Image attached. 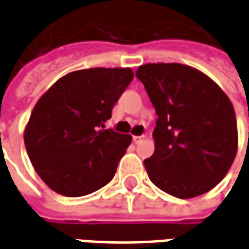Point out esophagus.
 Segmentation results:
<instances>
[{"instance_id": "obj_1", "label": "esophagus", "mask_w": 249, "mask_h": 249, "mask_svg": "<svg viewBox=\"0 0 249 249\" xmlns=\"http://www.w3.org/2000/svg\"><path fill=\"white\" fill-rule=\"evenodd\" d=\"M144 140H145V136H133V142L135 144H140Z\"/></svg>"}]
</instances>
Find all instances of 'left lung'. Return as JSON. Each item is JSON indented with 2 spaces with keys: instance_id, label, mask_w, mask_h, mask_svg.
Returning <instances> with one entry per match:
<instances>
[{
  "instance_id": "obj_1",
  "label": "left lung",
  "mask_w": 249,
  "mask_h": 249,
  "mask_svg": "<svg viewBox=\"0 0 249 249\" xmlns=\"http://www.w3.org/2000/svg\"><path fill=\"white\" fill-rule=\"evenodd\" d=\"M157 121L155 152L144 160L157 188L178 198L208 192L225 178L237 152L233 105L203 71L178 62L139 66Z\"/></svg>"
}]
</instances>
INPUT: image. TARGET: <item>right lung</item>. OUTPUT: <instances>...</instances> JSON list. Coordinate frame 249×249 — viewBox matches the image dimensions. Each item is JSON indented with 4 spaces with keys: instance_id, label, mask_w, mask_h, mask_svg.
<instances>
[{
    "instance_id": "obj_1",
    "label": "right lung",
    "mask_w": 249,
    "mask_h": 249,
    "mask_svg": "<svg viewBox=\"0 0 249 249\" xmlns=\"http://www.w3.org/2000/svg\"><path fill=\"white\" fill-rule=\"evenodd\" d=\"M133 76L130 68L71 71L37 101L24 141L32 165L52 191L78 197L113 178L132 136L105 129L104 123Z\"/></svg>"
}]
</instances>
